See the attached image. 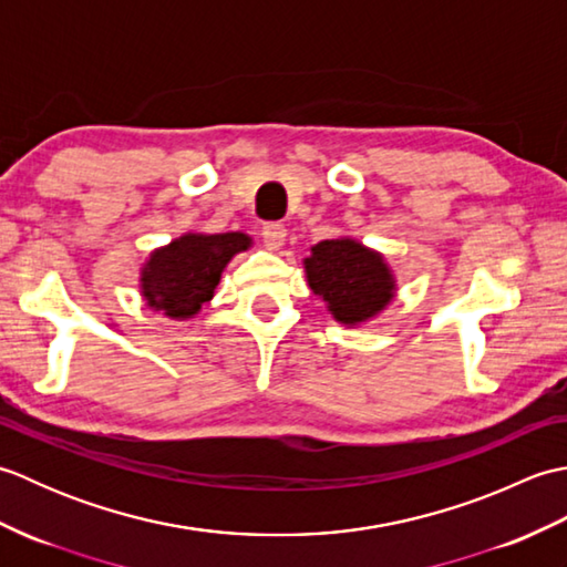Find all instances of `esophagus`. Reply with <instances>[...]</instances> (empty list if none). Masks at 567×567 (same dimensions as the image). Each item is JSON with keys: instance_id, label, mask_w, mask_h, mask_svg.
<instances>
[{"instance_id": "1", "label": "esophagus", "mask_w": 567, "mask_h": 567, "mask_svg": "<svg viewBox=\"0 0 567 567\" xmlns=\"http://www.w3.org/2000/svg\"><path fill=\"white\" fill-rule=\"evenodd\" d=\"M260 236H262V244H265V246H268L270 250H277V248H280V246L285 244L287 228H285V224H280V221H268V224H262Z\"/></svg>"}]
</instances>
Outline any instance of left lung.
<instances>
[{
    "label": "left lung",
    "instance_id": "left-lung-1",
    "mask_svg": "<svg viewBox=\"0 0 567 567\" xmlns=\"http://www.w3.org/2000/svg\"><path fill=\"white\" fill-rule=\"evenodd\" d=\"M309 287L341 323H360L392 299V275L382 256L351 238L321 240L305 260Z\"/></svg>",
    "mask_w": 567,
    "mask_h": 567
}]
</instances>
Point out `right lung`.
I'll return each instance as SVG.
<instances>
[{
  "instance_id": "1",
  "label": "right lung",
  "mask_w": 567,
  "mask_h": 567,
  "mask_svg": "<svg viewBox=\"0 0 567 567\" xmlns=\"http://www.w3.org/2000/svg\"><path fill=\"white\" fill-rule=\"evenodd\" d=\"M248 246L250 238L236 231L177 238L151 256L141 277L143 297L173 319L197 315L202 305L214 297L226 262Z\"/></svg>"
}]
</instances>
